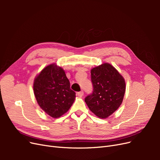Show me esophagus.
I'll list each match as a JSON object with an SVG mask.
<instances>
[{"mask_svg": "<svg viewBox=\"0 0 160 160\" xmlns=\"http://www.w3.org/2000/svg\"><path fill=\"white\" fill-rule=\"evenodd\" d=\"M77 95H78L79 97H80V98H81V97L83 95V91H81L78 92V93H77Z\"/></svg>", "mask_w": 160, "mask_h": 160, "instance_id": "obj_1", "label": "esophagus"}]
</instances>
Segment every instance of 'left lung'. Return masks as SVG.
Wrapping results in <instances>:
<instances>
[{
    "mask_svg": "<svg viewBox=\"0 0 160 160\" xmlns=\"http://www.w3.org/2000/svg\"><path fill=\"white\" fill-rule=\"evenodd\" d=\"M91 79L93 91L85 98V103L98 117L107 118L122 103L125 91V80L108 63L92 69Z\"/></svg>",
    "mask_w": 160,
    "mask_h": 160,
    "instance_id": "8db88e82",
    "label": "left lung"
}]
</instances>
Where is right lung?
<instances>
[{
  "instance_id": "obj_1",
  "label": "right lung",
  "mask_w": 160,
  "mask_h": 160,
  "mask_svg": "<svg viewBox=\"0 0 160 160\" xmlns=\"http://www.w3.org/2000/svg\"><path fill=\"white\" fill-rule=\"evenodd\" d=\"M34 93L41 108L51 117L65 113L73 103L75 92L61 67L52 64L43 69L35 79Z\"/></svg>"
}]
</instances>
